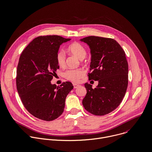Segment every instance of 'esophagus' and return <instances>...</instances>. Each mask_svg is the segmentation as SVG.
Here are the masks:
<instances>
[{"mask_svg":"<svg viewBox=\"0 0 152 152\" xmlns=\"http://www.w3.org/2000/svg\"><path fill=\"white\" fill-rule=\"evenodd\" d=\"M80 85H77V84H76V83H73V87L75 89L76 88H77Z\"/></svg>","mask_w":152,"mask_h":152,"instance_id":"esophagus-1","label":"esophagus"}]
</instances>
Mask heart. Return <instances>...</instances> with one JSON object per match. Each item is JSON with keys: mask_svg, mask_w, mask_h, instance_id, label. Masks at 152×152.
<instances>
[{"mask_svg": "<svg viewBox=\"0 0 152 152\" xmlns=\"http://www.w3.org/2000/svg\"><path fill=\"white\" fill-rule=\"evenodd\" d=\"M67 51L76 56L79 59H83L86 55L85 47L79 43L74 42L71 44L67 48ZM56 60L60 66H64L66 62V56L63 51H59L56 56ZM85 70L83 69H69L64 73V76L73 82H78L84 76Z\"/></svg>", "mask_w": 152, "mask_h": 152, "instance_id": "obj_1", "label": "heart"}]
</instances>
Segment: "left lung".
I'll return each instance as SVG.
<instances>
[{
    "instance_id": "1",
    "label": "left lung",
    "mask_w": 152,
    "mask_h": 152,
    "mask_svg": "<svg viewBox=\"0 0 152 152\" xmlns=\"http://www.w3.org/2000/svg\"><path fill=\"white\" fill-rule=\"evenodd\" d=\"M80 41L91 50L89 79L98 81L95 89L85 84L87 93L82 104L94 115L108 114L119 106L127 91L129 66L125 52L112 38L89 36Z\"/></svg>"
}]
</instances>
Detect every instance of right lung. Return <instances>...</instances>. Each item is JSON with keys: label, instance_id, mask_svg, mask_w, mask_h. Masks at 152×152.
Wrapping results in <instances>:
<instances>
[{"label": "right lung", "instance_id": "obj_1", "mask_svg": "<svg viewBox=\"0 0 152 152\" xmlns=\"http://www.w3.org/2000/svg\"><path fill=\"white\" fill-rule=\"evenodd\" d=\"M58 35L34 39L19 57L16 71V88L26 110L35 117L50 121L64 111L67 95L73 89L70 82L60 86L51 81L59 66L56 56L60 46L70 41Z\"/></svg>", "mask_w": 152, "mask_h": 152}]
</instances>
